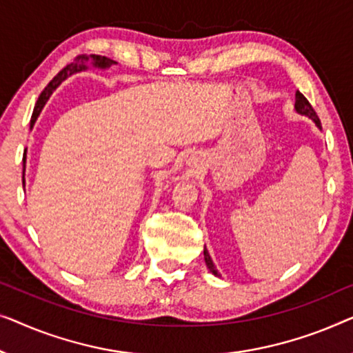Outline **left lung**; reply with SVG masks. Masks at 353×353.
Instances as JSON below:
<instances>
[{"instance_id":"obj_1","label":"left lung","mask_w":353,"mask_h":353,"mask_svg":"<svg viewBox=\"0 0 353 353\" xmlns=\"http://www.w3.org/2000/svg\"><path fill=\"white\" fill-rule=\"evenodd\" d=\"M294 108H296L297 113H301V115H305V117H309L310 120H314L316 128L321 129V123H320L319 115H316V113H315L314 107L310 105V102L307 101V99H305L304 96H302V94H301L299 91L296 92V103H294ZM203 254H205V262H206V265H208V269H210V272H212V275L221 276V274H219V272H217V269H216L214 262H212V259H211L210 252H208V250H206V246H205V251H203Z\"/></svg>"}]
</instances>
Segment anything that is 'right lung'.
<instances>
[{
    "instance_id": "1",
    "label": "right lung",
    "mask_w": 353,
    "mask_h": 353,
    "mask_svg": "<svg viewBox=\"0 0 353 353\" xmlns=\"http://www.w3.org/2000/svg\"><path fill=\"white\" fill-rule=\"evenodd\" d=\"M91 61L92 67L96 68H108L112 67L113 63H117L115 61H112V59H108L105 56H96V54H91V56H78L75 61H73L72 63H68V65L65 68H62L61 72L57 73L56 77H54L51 81H49V84L46 88H44V91L39 94L38 101L37 103H34V108H33V115H32V120H30V126L33 128L34 121H37V118L39 117V113H41L44 103L48 102V99L51 97L52 91H56V88L61 84L63 79H67L70 75H73V73H78V72H83L86 70V62ZM23 172H26V157H23ZM23 183H26V179H23Z\"/></svg>"
}]
</instances>
